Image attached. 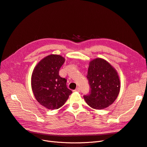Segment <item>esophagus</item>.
<instances>
[{
	"label": "esophagus",
	"mask_w": 147,
	"mask_h": 147,
	"mask_svg": "<svg viewBox=\"0 0 147 147\" xmlns=\"http://www.w3.org/2000/svg\"><path fill=\"white\" fill-rule=\"evenodd\" d=\"M74 91H77V92H80V89L79 88H77L75 90H74Z\"/></svg>",
	"instance_id": "obj_1"
}]
</instances>
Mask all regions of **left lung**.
I'll return each mask as SVG.
<instances>
[{"instance_id":"8db88e82","label":"left lung","mask_w":147,"mask_h":147,"mask_svg":"<svg viewBox=\"0 0 147 147\" xmlns=\"http://www.w3.org/2000/svg\"><path fill=\"white\" fill-rule=\"evenodd\" d=\"M86 77L91 90L84 97L90 107L104 109L115 101L120 92L121 82L117 71L109 62L102 58L92 60Z\"/></svg>"}]
</instances>
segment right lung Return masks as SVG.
<instances>
[{
	"mask_svg": "<svg viewBox=\"0 0 147 147\" xmlns=\"http://www.w3.org/2000/svg\"><path fill=\"white\" fill-rule=\"evenodd\" d=\"M65 59L50 54L34 67L31 76V88L37 101L50 110L62 107L72 91L67 87V79L59 75Z\"/></svg>",
	"mask_w": 147,
	"mask_h": 147,
	"instance_id": "1",
	"label": "right lung"
}]
</instances>
